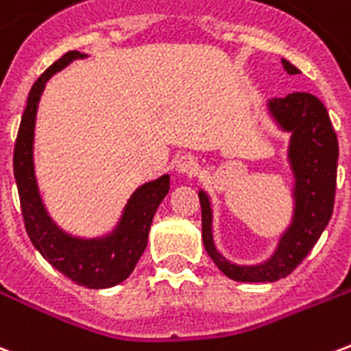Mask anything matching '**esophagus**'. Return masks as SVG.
I'll use <instances>...</instances> for the list:
<instances>
[{"instance_id":"esophagus-1","label":"esophagus","mask_w":351,"mask_h":351,"mask_svg":"<svg viewBox=\"0 0 351 351\" xmlns=\"http://www.w3.org/2000/svg\"><path fill=\"white\" fill-rule=\"evenodd\" d=\"M176 171L182 173V175H195L199 171L197 158L191 156V154H184V156H180L178 161H176Z\"/></svg>"}]
</instances>
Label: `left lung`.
I'll return each instance as SVG.
<instances>
[{"label": "left lung", "instance_id": "left-lung-1", "mask_svg": "<svg viewBox=\"0 0 351 351\" xmlns=\"http://www.w3.org/2000/svg\"><path fill=\"white\" fill-rule=\"evenodd\" d=\"M287 75L299 69L282 58ZM267 114L280 131L289 133L286 161L291 173V220L276 239V246L259 263H235L214 243L213 199L199 190L203 213V244L216 267L237 282H274L287 276L308 256L331 220L337 188L339 141L327 108L316 95L304 92L287 93L267 103Z\"/></svg>", "mask_w": 351, "mask_h": 351}]
</instances>
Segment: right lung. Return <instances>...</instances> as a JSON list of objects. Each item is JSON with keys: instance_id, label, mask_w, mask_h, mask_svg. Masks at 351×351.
<instances>
[{"instance_id": "1", "label": "right lung", "mask_w": 351, "mask_h": 351, "mask_svg": "<svg viewBox=\"0 0 351 351\" xmlns=\"http://www.w3.org/2000/svg\"><path fill=\"white\" fill-rule=\"evenodd\" d=\"M82 58H88V54L79 50L64 54L35 80L29 90L14 145V178L19 186L26 231L37 252L75 284L90 289H105L118 286L128 278L146 250L154 214L171 190V176L165 173L156 180L141 184L123 205L114 228L101 235H71L50 216L35 175L34 143L37 108L52 75Z\"/></svg>"}]
</instances>
